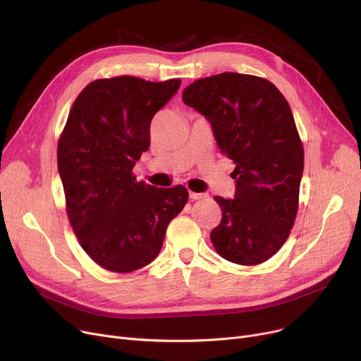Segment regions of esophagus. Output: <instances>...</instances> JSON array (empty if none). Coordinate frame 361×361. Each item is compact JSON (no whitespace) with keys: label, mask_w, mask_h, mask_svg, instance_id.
<instances>
[{"label":"esophagus","mask_w":361,"mask_h":361,"mask_svg":"<svg viewBox=\"0 0 361 361\" xmlns=\"http://www.w3.org/2000/svg\"><path fill=\"white\" fill-rule=\"evenodd\" d=\"M188 196H190V199H193V200H202V199L207 197L206 193H196V192H190L188 193Z\"/></svg>","instance_id":"1"}]
</instances>
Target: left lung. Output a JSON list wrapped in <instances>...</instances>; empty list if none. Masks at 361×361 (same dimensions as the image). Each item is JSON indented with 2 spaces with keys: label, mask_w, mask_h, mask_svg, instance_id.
<instances>
[{
  "label": "left lung",
  "mask_w": 361,
  "mask_h": 361,
  "mask_svg": "<svg viewBox=\"0 0 361 361\" xmlns=\"http://www.w3.org/2000/svg\"><path fill=\"white\" fill-rule=\"evenodd\" d=\"M183 101L207 118L219 150L235 164L234 199L215 196L222 209L211 233L216 253L244 267L267 262L291 233L305 168L287 99L267 79L221 73L188 85Z\"/></svg>",
  "instance_id": "left-lung-1"
}]
</instances>
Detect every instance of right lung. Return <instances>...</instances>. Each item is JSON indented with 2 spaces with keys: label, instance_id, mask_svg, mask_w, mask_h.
<instances>
[{
  "label": "right lung",
  "instance_id": "1",
  "mask_svg": "<svg viewBox=\"0 0 361 361\" xmlns=\"http://www.w3.org/2000/svg\"><path fill=\"white\" fill-rule=\"evenodd\" d=\"M180 85L98 79L70 109L56 149L66 211L83 250L106 271L127 274L154 260L168 224L188 200L183 185L158 188L133 176L149 149L152 118Z\"/></svg>",
  "mask_w": 361,
  "mask_h": 361
}]
</instances>
